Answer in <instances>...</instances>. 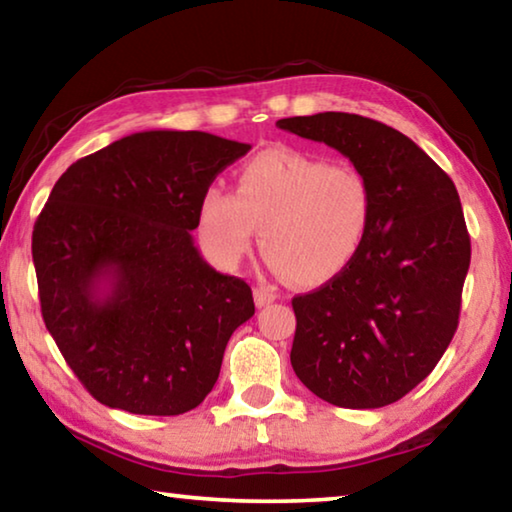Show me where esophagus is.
<instances>
[{"instance_id":"obj_1","label":"esophagus","mask_w":512,"mask_h":512,"mask_svg":"<svg viewBox=\"0 0 512 512\" xmlns=\"http://www.w3.org/2000/svg\"><path fill=\"white\" fill-rule=\"evenodd\" d=\"M253 296H255V305H257V307L271 305V302L277 298L271 289H264V287H257V289L253 291Z\"/></svg>"}]
</instances>
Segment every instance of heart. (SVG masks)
I'll use <instances>...</instances> for the list:
<instances>
[{
  "instance_id": "heart-1",
  "label": "heart",
  "mask_w": 512,
  "mask_h": 512,
  "mask_svg": "<svg viewBox=\"0 0 512 512\" xmlns=\"http://www.w3.org/2000/svg\"><path fill=\"white\" fill-rule=\"evenodd\" d=\"M198 223L207 248L225 266L250 253L262 228L268 266L300 287H318L341 275L366 244L372 189L348 164L271 149L241 164L237 192L207 189Z\"/></svg>"
}]
</instances>
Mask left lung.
<instances>
[{"instance_id": "obj_1", "label": "left lung", "mask_w": 512, "mask_h": 512, "mask_svg": "<svg viewBox=\"0 0 512 512\" xmlns=\"http://www.w3.org/2000/svg\"><path fill=\"white\" fill-rule=\"evenodd\" d=\"M345 155L368 178L372 225L341 275L291 300V366L343 409H379L436 368L458 327L470 235L452 178L381 121L318 112L275 124Z\"/></svg>"}]
</instances>
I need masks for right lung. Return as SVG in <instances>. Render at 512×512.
Segmentation results:
<instances>
[{
    "label": "right lung",
    "instance_id": "1",
    "mask_svg": "<svg viewBox=\"0 0 512 512\" xmlns=\"http://www.w3.org/2000/svg\"><path fill=\"white\" fill-rule=\"evenodd\" d=\"M250 144L144 131L76 160L33 228L42 318L94 400L137 415L196 409L253 291L194 246L198 205Z\"/></svg>",
    "mask_w": 512,
    "mask_h": 512
}]
</instances>
